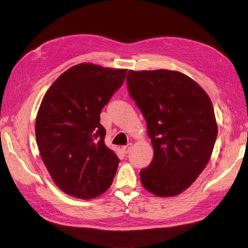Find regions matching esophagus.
Wrapping results in <instances>:
<instances>
[{"instance_id":"obj_1","label":"esophagus","mask_w":248,"mask_h":248,"mask_svg":"<svg viewBox=\"0 0 248 248\" xmlns=\"http://www.w3.org/2000/svg\"><path fill=\"white\" fill-rule=\"evenodd\" d=\"M131 148H132V143H128L127 146H124V147L122 148V151H123L124 154H127V153L130 152V149H131Z\"/></svg>"}]
</instances>
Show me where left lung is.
<instances>
[{"label": "left lung", "mask_w": 248, "mask_h": 248, "mask_svg": "<svg viewBox=\"0 0 248 248\" xmlns=\"http://www.w3.org/2000/svg\"><path fill=\"white\" fill-rule=\"evenodd\" d=\"M126 80L154 149L151 164L140 172L141 184L158 197L181 194L203 171L215 147L211 100L190 77L175 71H129Z\"/></svg>", "instance_id": "1"}]
</instances>
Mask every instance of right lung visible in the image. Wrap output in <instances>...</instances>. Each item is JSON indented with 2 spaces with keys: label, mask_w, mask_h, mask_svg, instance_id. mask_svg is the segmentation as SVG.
<instances>
[{
  "label": "right lung",
  "mask_w": 248,
  "mask_h": 248,
  "mask_svg": "<svg viewBox=\"0 0 248 248\" xmlns=\"http://www.w3.org/2000/svg\"><path fill=\"white\" fill-rule=\"evenodd\" d=\"M127 70L81 63L65 71L43 97L36 139L43 162L62 192L80 199L105 193L120 160L105 143L101 109Z\"/></svg>",
  "instance_id": "add662e5"
}]
</instances>
